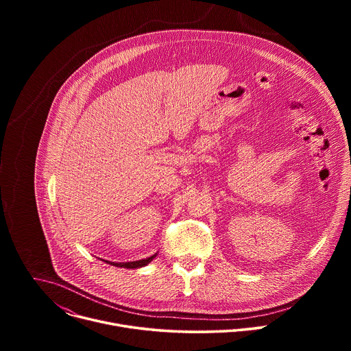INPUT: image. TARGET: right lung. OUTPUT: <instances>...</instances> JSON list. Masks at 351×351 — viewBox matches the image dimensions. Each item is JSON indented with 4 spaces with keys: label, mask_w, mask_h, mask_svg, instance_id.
Returning <instances> with one entry per match:
<instances>
[{
    "label": "right lung",
    "mask_w": 351,
    "mask_h": 351,
    "mask_svg": "<svg viewBox=\"0 0 351 351\" xmlns=\"http://www.w3.org/2000/svg\"><path fill=\"white\" fill-rule=\"evenodd\" d=\"M156 258V254L148 257V258H144V260H138V261H130V263H108L111 265H115V267H119V268H129V269H133V268H141V267H145L148 263H152L153 260Z\"/></svg>",
    "instance_id": "obj_1"
}]
</instances>
